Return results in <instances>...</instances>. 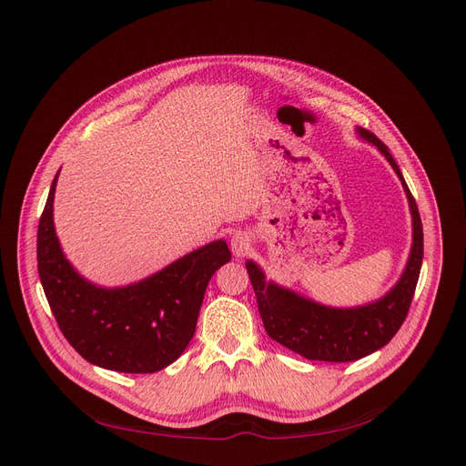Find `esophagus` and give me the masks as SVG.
I'll list each match as a JSON object with an SVG mask.
<instances>
[{"mask_svg": "<svg viewBox=\"0 0 466 466\" xmlns=\"http://www.w3.org/2000/svg\"><path fill=\"white\" fill-rule=\"evenodd\" d=\"M230 249L236 257H244L251 249V238L246 232H236L230 238Z\"/></svg>", "mask_w": 466, "mask_h": 466, "instance_id": "34e87169", "label": "esophagus"}]
</instances>
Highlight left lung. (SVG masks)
<instances>
[{"label":"left lung","instance_id":"left-lung-1","mask_svg":"<svg viewBox=\"0 0 466 466\" xmlns=\"http://www.w3.org/2000/svg\"><path fill=\"white\" fill-rule=\"evenodd\" d=\"M356 131L361 138L370 140L380 150L400 177L413 217V246L406 270H403L396 286L379 300L356 309H331L318 305L307 297L276 286L274 281L267 283L265 274L255 262H246L251 286L257 295L258 312L268 337L307 360L354 361L389 345L410 312L422 265V225L415 198L411 196L387 145L368 129L358 127Z\"/></svg>","mask_w":466,"mask_h":466}]
</instances>
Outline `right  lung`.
I'll list each match as a JSON object with an SVG mask.
<instances>
[{
  "label": "right lung",
  "mask_w": 466,
  "mask_h": 466,
  "mask_svg": "<svg viewBox=\"0 0 466 466\" xmlns=\"http://www.w3.org/2000/svg\"><path fill=\"white\" fill-rule=\"evenodd\" d=\"M56 177L37 227V272L74 350L98 368L156 373L188 347L208 283L232 258L225 239L211 241L154 276L126 288H96L60 249L53 225Z\"/></svg>",
  "instance_id": "add662e5"
}]
</instances>
